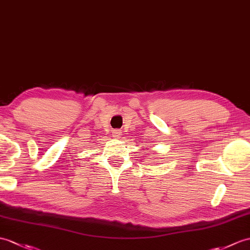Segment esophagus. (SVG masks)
<instances>
[{"label": "esophagus", "mask_w": 250, "mask_h": 250, "mask_svg": "<svg viewBox=\"0 0 250 250\" xmlns=\"http://www.w3.org/2000/svg\"><path fill=\"white\" fill-rule=\"evenodd\" d=\"M121 136V132L119 130H114L113 131V137L115 138H119Z\"/></svg>", "instance_id": "esophagus-1"}]
</instances>
